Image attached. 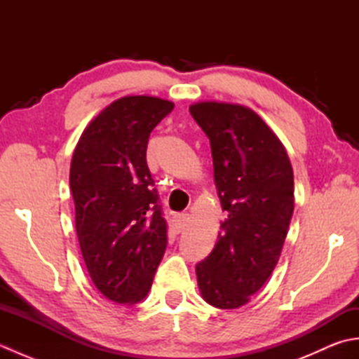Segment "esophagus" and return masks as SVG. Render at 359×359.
Returning <instances> with one entry per match:
<instances>
[{
  "label": "esophagus",
  "instance_id": "obj_1",
  "mask_svg": "<svg viewBox=\"0 0 359 359\" xmlns=\"http://www.w3.org/2000/svg\"><path fill=\"white\" fill-rule=\"evenodd\" d=\"M189 220V215L188 212H182L177 217H175V228H177V231H184L185 226Z\"/></svg>",
  "mask_w": 359,
  "mask_h": 359
}]
</instances>
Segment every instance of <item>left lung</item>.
<instances>
[{"label": "left lung", "mask_w": 359, "mask_h": 359, "mask_svg": "<svg viewBox=\"0 0 359 359\" xmlns=\"http://www.w3.org/2000/svg\"><path fill=\"white\" fill-rule=\"evenodd\" d=\"M210 139L224 211L215 248L196 265L202 297L217 309L245 306L270 278L293 216V170L285 148L256 112L241 104L189 106Z\"/></svg>", "instance_id": "1"}]
</instances>
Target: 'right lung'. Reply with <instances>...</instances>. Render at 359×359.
I'll list each match as a JSON object with an SVG mask.
<instances>
[{
  "label": "right lung",
  "instance_id": "right-lung-1",
  "mask_svg": "<svg viewBox=\"0 0 359 359\" xmlns=\"http://www.w3.org/2000/svg\"><path fill=\"white\" fill-rule=\"evenodd\" d=\"M174 103L131 95L104 108L75 147L69 185L89 276L103 296L135 304L148 294L168 224L147 163L148 139Z\"/></svg>",
  "mask_w": 359,
  "mask_h": 359
}]
</instances>
